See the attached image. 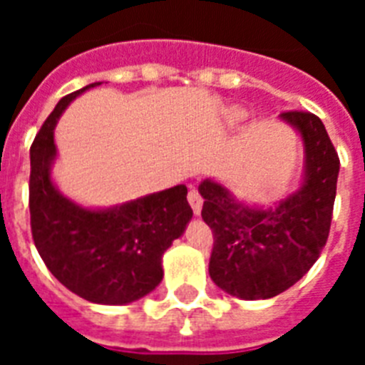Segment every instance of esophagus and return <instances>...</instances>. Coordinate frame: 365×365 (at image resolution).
Returning a JSON list of instances; mask_svg holds the SVG:
<instances>
[{"instance_id": "obj_1", "label": "esophagus", "mask_w": 365, "mask_h": 365, "mask_svg": "<svg viewBox=\"0 0 365 365\" xmlns=\"http://www.w3.org/2000/svg\"><path fill=\"white\" fill-rule=\"evenodd\" d=\"M188 202H190V206H192L193 214H195V215L201 214V210H202V197H201V193H199L195 188L190 190Z\"/></svg>"}]
</instances>
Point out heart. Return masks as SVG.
Segmentation results:
<instances>
[{
  "label": "heart",
  "instance_id": "b5f03b06",
  "mask_svg": "<svg viewBox=\"0 0 365 365\" xmlns=\"http://www.w3.org/2000/svg\"><path fill=\"white\" fill-rule=\"evenodd\" d=\"M243 117V111H240V109H230V111L227 113V118L230 122H235V120H240V118Z\"/></svg>",
  "mask_w": 365,
  "mask_h": 365
}]
</instances>
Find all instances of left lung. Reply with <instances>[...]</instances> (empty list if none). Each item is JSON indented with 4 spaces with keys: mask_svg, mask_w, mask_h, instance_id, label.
I'll use <instances>...</instances> for the list:
<instances>
[{
    "mask_svg": "<svg viewBox=\"0 0 365 365\" xmlns=\"http://www.w3.org/2000/svg\"><path fill=\"white\" fill-rule=\"evenodd\" d=\"M303 140L305 173L294 193L270 208L240 202L212 179L199 185L202 219L214 234L208 272L241 299L282 294L309 272L325 247L333 219L340 159L320 118L309 111L279 115Z\"/></svg>",
    "mask_w": 365,
    "mask_h": 365,
    "instance_id": "obj_1",
    "label": "left lung"
}]
</instances>
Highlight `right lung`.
<instances>
[{
    "label": "right lung",
    "mask_w": 365,
    "mask_h": 365,
    "mask_svg": "<svg viewBox=\"0 0 365 365\" xmlns=\"http://www.w3.org/2000/svg\"><path fill=\"white\" fill-rule=\"evenodd\" d=\"M95 86L100 82L63 96L32 143L31 230L47 269L71 292L100 305H125L163 282V254L193 212L185 185L104 210L83 208L58 192L51 179L54 125L71 100Z\"/></svg>",
    "instance_id": "right-lung-1"
}]
</instances>
